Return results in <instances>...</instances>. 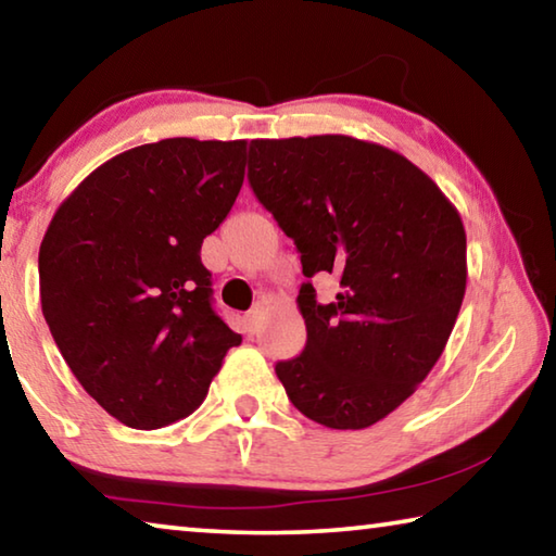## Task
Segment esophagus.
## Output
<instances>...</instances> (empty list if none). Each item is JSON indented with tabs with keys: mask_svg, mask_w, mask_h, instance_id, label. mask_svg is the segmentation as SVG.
I'll list each match as a JSON object with an SVG mask.
<instances>
[{
	"mask_svg": "<svg viewBox=\"0 0 556 556\" xmlns=\"http://www.w3.org/2000/svg\"><path fill=\"white\" fill-rule=\"evenodd\" d=\"M265 314H267V304H265V301H257V304L252 306L250 314H248L250 331H257V328L262 326V321H265Z\"/></svg>",
	"mask_w": 556,
	"mask_h": 556,
	"instance_id": "esophagus-1",
	"label": "esophagus"
}]
</instances>
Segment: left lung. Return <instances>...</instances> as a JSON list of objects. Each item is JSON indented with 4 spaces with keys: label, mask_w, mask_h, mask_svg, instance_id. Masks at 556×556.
<instances>
[{
    "label": "left lung",
    "mask_w": 556,
    "mask_h": 556,
    "mask_svg": "<svg viewBox=\"0 0 556 556\" xmlns=\"http://www.w3.org/2000/svg\"><path fill=\"white\" fill-rule=\"evenodd\" d=\"M248 181L294 240L301 355L275 365L291 404L331 429L388 417L434 368L466 294V230L439 186L388 147L345 135L252 139ZM338 274L318 305L311 277Z\"/></svg>",
    "instance_id": "1"
}]
</instances>
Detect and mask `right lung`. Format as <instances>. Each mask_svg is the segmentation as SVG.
Segmentation results:
<instances>
[{
  "instance_id": "obj_1",
  "label": "right lung",
  "mask_w": 556,
  "mask_h": 556,
  "mask_svg": "<svg viewBox=\"0 0 556 556\" xmlns=\"http://www.w3.org/2000/svg\"><path fill=\"white\" fill-rule=\"evenodd\" d=\"M244 139H162L98 166L39 250L41 308L92 400L131 429L184 419L242 336L215 314L201 244L228 218Z\"/></svg>"
}]
</instances>
